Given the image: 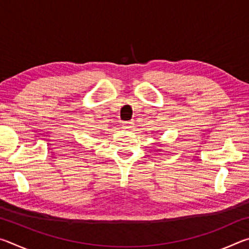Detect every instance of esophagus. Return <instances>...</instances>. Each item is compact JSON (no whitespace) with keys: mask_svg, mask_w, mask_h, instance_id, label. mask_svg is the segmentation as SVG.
I'll list each match as a JSON object with an SVG mask.
<instances>
[{"mask_svg":"<svg viewBox=\"0 0 249 249\" xmlns=\"http://www.w3.org/2000/svg\"><path fill=\"white\" fill-rule=\"evenodd\" d=\"M133 125H134V124L132 123V122H126V123H124V127L129 129V128L133 127Z\"/></svg>","mask_w":249,"mask_h":249,"instance_id":"obj_1","label":"esophagus"}]
</instances>
